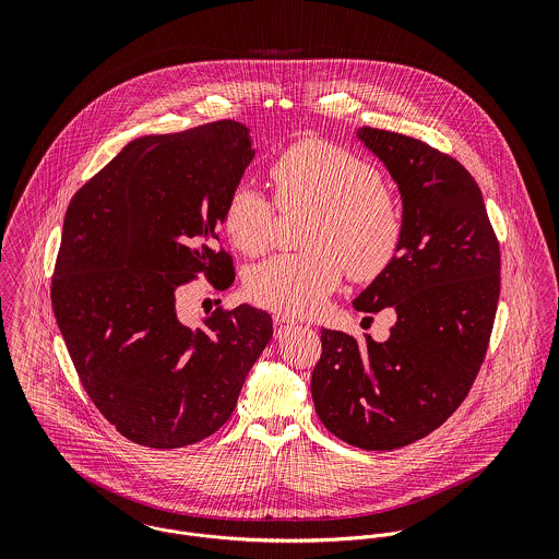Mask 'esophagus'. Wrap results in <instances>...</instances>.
Masks as SVG:
<instances>
[{
	"label": "esophagus",
	"instance_id": "esophagus-1",
	"mask_svg": "<svg viewBox=\"0 0 559 559\" xmlns=\"http://www.w3.org/2000/svg\"><path fill=\"white\" fill-rule=\"evenodd\" d=\"M295 320L286 319V317H275L273 319V329H275V337L286 335L290 329H295Z\"/></svg>",
	"mask_w": 559,
	"mask_h": 559
}]
</instances>
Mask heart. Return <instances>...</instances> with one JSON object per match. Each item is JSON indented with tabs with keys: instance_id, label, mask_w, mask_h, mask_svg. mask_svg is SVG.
Listing matches in <instances>:
<instances>
[{
	"instance_id": "heart-1",
	"label": "heart",
	"mask_w": 559,
	"mask_h": 559,
	"mask_svg": "<svg viewBox=\"0 0 559 559\" xmlns=\"http://www.w3.org/2000/svg\"><path fill=\"white\" fill-rule=\"evenodd\" d=\"M280 209H312L304 245L253 266L247 293L286 317H310L340 286L344 266L355 280L379 275L396 255L402 219L381 176L359 155L306 140L288 146L269 167ZM275 224L273 202L253 185H237L224 209V230L242 253H262Z\"/></svg>"
}]
</instances>
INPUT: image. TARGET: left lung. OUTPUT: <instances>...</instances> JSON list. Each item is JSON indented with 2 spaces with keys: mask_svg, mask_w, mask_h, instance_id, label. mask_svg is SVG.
<instances>
[{
  "mask_svg": "<svg viewBox=\"0 0 559 559\" xmlns=\"http://www.w3.org/2000/svg\"><path fill=\"white\" fill-rule=\"evenodd\" d=\"M402 200L394 260L353 301L390 308L385 342L322 329L312 400L324 428L361 450H396L439 428L469 394L499 301V242L474 176L428 144L361 127Z\"/></svg>",
  "mask_w": 559,
  "mask_h": 559,
  "instance_id": "8db88e82",
  "label": "left lung"
}]
</instances>
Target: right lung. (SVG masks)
I'll return each mask as SVG.
<instances>
[{"label": "right lung", "mask_w": 559, "mask_h": 559, "mask_svg": "<svg viewBox=\"0 0 559 559\" xmlns=\"http://www.w3.org/2000/svg\"><path fill=\"white\" fill-rule=\"evenodd\" d=\"M253 155L235 120L144 135L69 204L53 314L87 396L133 443L174 450L219 430L273 337L271 317L247 304L198 329L176 314L178 288L198 273L219 290L235 282L215 239Z\"/></svg>", "instance_id": "add662e5"}]
</instances>
